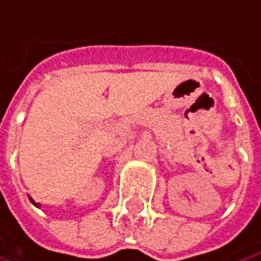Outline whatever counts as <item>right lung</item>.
<instances>
[{
  "mask_svg": "<svg viewBox=\"0 0 261 261\" xmlns=\"http://www.w3.org/2000/svg\"><path fill=\"white\" fill-rule=\"evenodd\" d=\"M30 200H31V203H33V204H34V206H37V207H38V206H40V204H38V203H36V201L33 200V199H31V197H30Z\"/></svg>",
  "mask_w": 261,
  "mask_h": 261,
  "instance_id": "1",
  "label": "right lung"
}]
</instances>
